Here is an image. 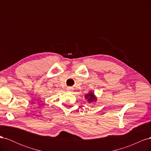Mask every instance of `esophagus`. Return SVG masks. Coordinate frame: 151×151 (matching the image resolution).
Masks as SVG:
<instances>
[{
	"mask_svg": "<svg viewBox=\"0 0 151 151\" xmlns=\"http://www.w3.org/2000/svg\"><path fill=\"white\" fill-rule=\"evenodd\" d=\"M73 89H73L72 87H68V88H67V91H72Z\"/></svg>",
	"mask_w": 151,
	"mask_h": 151,
	"instance_id": "34e87169",
	"label": "esophagus"
}]
</instances>
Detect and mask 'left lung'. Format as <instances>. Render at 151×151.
<instances>
[{"label":"left lung","mask_w":151,"mask_h":151,"mask_svg":"<svg viewBox=\"0 0 151 151\" xmlns=\"http://www.w3.org/2000/svg\"><path fill=\"white\" fill-rule=\"evenodd\" d=\"M85 98L86 99H88V101H89V102H93V101H94L96 100V98L95 97L94 94L92 92H90L88 94H86L85 96Z\"/></svg>","instance_id":"8db88e82"}]
</instances>
